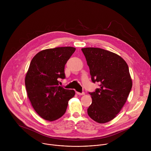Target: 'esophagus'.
<instances>
[{
	"label": "esophagus",
	"instance_id": "34e87169",
	"mask_svg": "<svg viewBox=\"0 0 151 151\" xmlns=\"http://www.w3.org/2000/svg\"><path fill=\"white\" fill-rule=\"evenodd\" d=\"M76 93L78 95H79V96H81V95H84V94H85V93H84V92H82V93H79V92H78V91H76Z\"/></svg>",
	"mask_w": 151,
	"mask_h": 151
}]
</instances>
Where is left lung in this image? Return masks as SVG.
Returning <instances> with one entry per match:
<instances>
[{
  "label": "left lung",
  "mask_w": 151,
  "mask_h": 151,
  "mask_svg": "<svg viewBox=\"0 0 151 151\" xmlns=\"http://www.w3.org/2000/svg\"><path fill=\"white\" fill-rule=\"evenodd\" d=\"M92 82L99 88L89 93L92 103L87 109L89 116L99 123L113 119L125 103L132 88L128 66L118 55L99 48H82Z\"/></svg>",
  "instance_id": "1"
}]
</instances>
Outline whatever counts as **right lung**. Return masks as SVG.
Here are the masks:
<instances>
[{"label": "right lung", "mask_w": 151, "mask_h": 151, "mask_svg": "<svg viewBox=\"0 0 151 151\" xmlns=\"http://www.w3.org/2000/svg\"><path fill=\"white\" fill-rule=\"evenodd\" d=\"M76 48L71 47L47 49L38 52L32 60L25 78L28 97L36 113L50 121L66 112L68 101L75 92L59 85L65 79L64 66Z\"/></svg>", "instance_id": "1"}]
</instances>
